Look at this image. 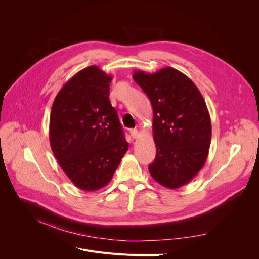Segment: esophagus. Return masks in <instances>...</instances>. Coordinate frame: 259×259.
<instances>
[{
	"label": "esophagus",
	"mask_w": 259,
	"mask_h": 259,
	"mask_svg": "<svg viewBox=\"0 0 259 259\" xmlns=\"http://www.w3.org/2000/svg\"><path fill=\"white\" fill-rule=\"evenodd\" d=\"M130 133H131V136L133 137V138H138V136H139V132L136 130V128H134V130H131L130 131Z\"/></svg>",
	"instance_id": "esophagus-1"
}]
</instances>
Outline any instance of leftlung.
<instances>
[{
	"mask_svg": "<svg viewBox=\"0 0 259 259\" xmlns=\"http://www.w3.org/2000/svg\"><path fill=\"white\" fill-rule=\"evenodd\" d=\"M133 79L153 109L156 155L149 171L163 187L177 189L189 183L207 159L211 126L205 101L189 77L174 68L135 71Z\"/></svg>",
	"mask_w": 259,
	"mask_h": 259,
	"instance_id": "8db88e82",
	"label": "left lung"
}]
</instances>
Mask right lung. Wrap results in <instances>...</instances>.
I'll return each instance as SVG.
<instances>
[{
    "label": "right lung",
    "instance_id": "add662e5",
    "mask_svg": "<svg viewBox=\"0 0 259 259\" xmlns=\"http://www.w3.org/2000/svg\"><path fill=\"white\" fill-rule=\"evenodd\" d=\"M111 81L97 66L86 67L62 86L52 106L53 153L69 179L84 191L108 185L128 149L109 100Z\"/></svg>",
    "mask_w": 259,
    "mask_h": 259
}]
</instances>
